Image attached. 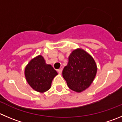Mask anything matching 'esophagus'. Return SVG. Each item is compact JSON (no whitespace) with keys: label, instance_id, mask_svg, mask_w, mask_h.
Returning a JSON list of instances; mask_svg holds the SVG:
<instances>
[{"label":"esophagus","instance_id":"34e87169","mask_svg":"<svg viewBox=\"0 0 122 122\" xmlns=\"http://www.w3.org/2000/svg\"><path fill=\"white\" fill-rule=\"evenodd\" d=\"M57 71H58V72H59V74H62V69H58Z\"/></svg>","mask_w":122,"mask_h":122}]
</instances>
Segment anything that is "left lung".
<instances>
[{
	"instance_id": "obj_1",
	"label": "left lung",
	"mask_w": 122,
	"mask_h": 122,
	"mask_svg": "<svg viewBox=\"0 0 122 122\" xmlns=\"http://www.w3.org/2000/svg\"><path fill=\"white\" fill-rule=\"evenodd\" d=\"M97 69L93 57L82 48H76L68 57V63L63 69L62 75L69 89L80 93L91 85Z\"/></svg>"
}]
</instances>
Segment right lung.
<instances>
[{"label": "right lung", "mask_w": 122, "mask_h": 122, "mask_svg": "<svg viewBox=\"0 0 122 122\" xmlns=\"http://www.w3.org/2000/svg\"><path fill=\"white\" fill-rule=\"evenodd\" d=\"M57 74L51 65L46 63L41 55L31 59L24 69L25 80L28 84L39 93L46 92L50 89L52 81Z\"/></svg>", "instance_id": "right-lung-1"}]
</instances>
